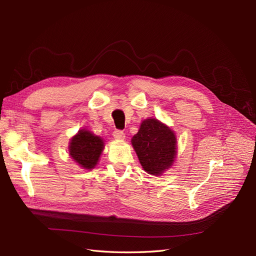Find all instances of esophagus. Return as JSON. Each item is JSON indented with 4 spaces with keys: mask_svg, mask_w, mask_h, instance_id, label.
<instances>
[{
    "mask_svg": "<svg viewBox=\"0 0 256 256\" xmlns=\"http://www.w3.org/2000/svg\"><path fill=\"white\" fill-rule=\"evenodd\" d=\"M113 136L118 140H122V138H125V134L122 130H115L113 131Z\"/></svg>",
    "mask_w": 256,
    "mask_h": 256,
    "instance_id": "34e87169",
    "label": "esophagus"
}]
</instances>
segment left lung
Wrapping results in <instances>:
<instances>
[{"mask_svg": "<svg viewBox=\"0 0 256 256\" xmlns=\"http://www.w3.org/2000/svg\"><path fill=\"white\" fill-rule=\"evenodd\" d=\"M140 164L147 173L160 175L173 164L176 157V138L161 122L145 120L131 140Z\"/></svg>", "mask_w": 256, "mask_h": 256, "instance_id": "obj_1", "label": "left lung"}]
</instances>
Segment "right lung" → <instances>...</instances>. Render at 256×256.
I'll return each instance as SVG.
<instances>
[{
	"label": "right lung",
	"instance_id": "obj_1",
	"mask_svg": "<svg viewBox=\"0 0 256 256\" xmlns=\"http://www.w3.org/2000/svg\"><path fill=\"white\" fill-rule=\"evenodd\" d=\"M104 150V141L88 130H80L69 145V154L84 168H92Z\"/></svg>",
	"mask_w": 256,
	"mask_h": 256
}]
</instances>
